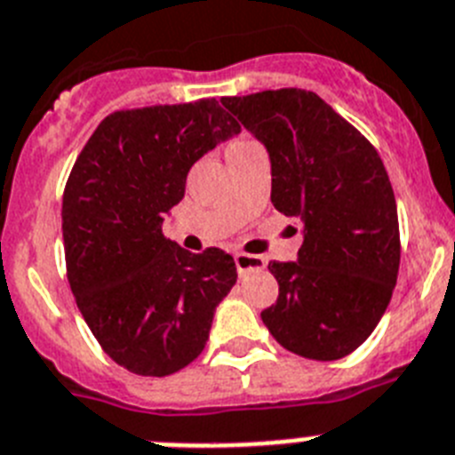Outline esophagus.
Wrapping results in <instances>:
<instances>
[{
  "label": "esophagus",
  "mask_w": 455,
  "mask_h": 455,
  "mask_svg": "<svg viewBox=\"0 0 455 455\" xmlns=\"http://www.w3.org/2000/svg\"><path fill=\"white\" fill-rule=\"evenodd\" d=\"M233 259H235V267H238L240 275H247V272L251 270H263V267H266V259H263V256L238 251Z\"/></svg>",
  "instance_id": "34e87169"
}]
</instances>
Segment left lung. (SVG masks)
<instances>
[{
  "mask_svg": "<svg viewBox=\"0 0 455 455\" xmlns=\"http://www.w3.org/2000/svg\"><path fill=\"white\" fill-rule=\"evenodd\" d=\"M222 105L270 153L272 205L304 222L298 260L267 266L279 298L260 318L299 357H346L380 323L396 286L401 235L385 164L314 91H260Z\"/></svg>",
  "mask_w": 455,
  "mask_h": 455,
  "instance_id": "left-lung-1",
  "label": "left lung"
}]
</instances>
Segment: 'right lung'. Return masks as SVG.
Instances as JSON below:
<instances>
[{
	"mask_svg": "<svg viewBox=\"0 0 455 455\" xmlns=\"http://www.w3.org/2000/svg\"><path fill=\"white\" fill-rule=\"evenodd\" d=\"M238 132L215 98L121 109L75 160L61 205L66 275L93 337L130 373L162 378L195 362L238 279L231 254H189L162 233L189 167Z\"/></svg>",
	"mask_w": 455,
	"mask_h": 455,
	"instance_id": "obj_1",
	"label": "right lung"
}]
</instances>
